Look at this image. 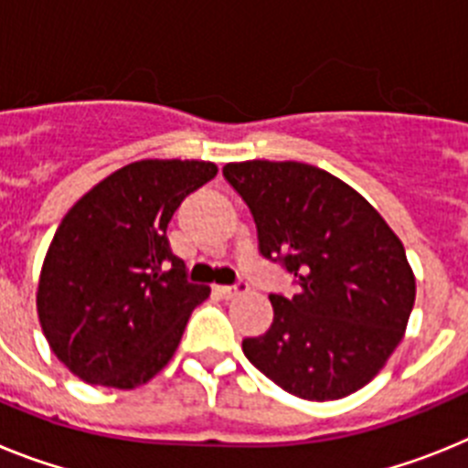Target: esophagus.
Returning <instances> with one entry per match:
<instances>
[{"label":"esophagus","instance_id":"esophagus-1","mask_svg":"<svg viewBox=\"0 0 468 468\" xmlns=\"http://www.w3.org/2000/svg\"><path fill=\"white\" fill-rule=\"evenodd\" d=\"M246 291V285L239 283V285H215V292L222 297V300H231V297L241 295Z\"/></svg>","mask_w":468,"mask_h":468}]
</instances>
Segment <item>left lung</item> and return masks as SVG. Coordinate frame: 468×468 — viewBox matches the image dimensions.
<instances>
[{
	"label": "left lung",
	"mask_w": 468,
	"mask_h": 468,
	"mask_svg": "<svg viewBox=\"0 0 468 468\" xmlns=\"http://www.w3.org/2000/svg\"><path fill=\"white\" fill-rule=\"evenodd\" d=\"M258 225L260 253L297 276L292 297L271 295L274 324L243 354L283 391L337 400L366 387L403 340L415 274L405 248L366 198L300 161L222 168Z\"/></svg>",
	"instance_id": "obj_1"
}]
</instances>
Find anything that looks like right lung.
Returning <instances> with one entry per match:
<instances>
[{
	"label": "right lung",
	"mask_w": 468,
	"mask_h": 468,
	"mask_svg": "<svg viewBox=\"0 0 468 468\" xmlns=\"http://www.w3.org/2000/svg\"><path fill=\"white\" fill-rule=\"evenodd\" d=\"M213 161L144 159L68 210L41 264L37 314L58 361L98 387L135 388L168 366L208 285L189 283L166 229Z\"/></svg>",
	"instance_id": "right-lung-1"
}]
</instances>
